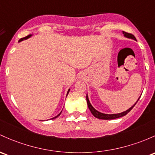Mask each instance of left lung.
Here are the masks:
<instances>
[{"mask_svg":"<svg viewBox=\"0 0 155 155\" xmlns=\"http://www.w3.org/2000/svg\"><path fill=\"white\" fill-rule=\"evenodd\" d=\"M123 34H124V37H126V38L131 39V40H135V41H136V38L135 37V36H134V35H131V34L127 33V32H124V31H123ZM140 96L139 97L138 99L137 100V101H136V102L134 104L132 105V106L130 108H129L128 110H127L126 111L122 112V113H115V114L103 113H101V112L98 111V110H96V109L93 107V105L91 104V102H90V100H89V98H88V95L87 94V96H86V99H87V103L88 107H89L90 110H91V113L93 115V116L96 117V118H97L103 119V120H112V119H115V118H120V117H123V116H124V115H127V114L129 112H130V110H132V109L134 107H135L136 103H137V101H138V100L140 99Z\"/></svg>","mask_w":155,"mask_h":155,"instance_id":"1","label":"left lung"}]
</instances>
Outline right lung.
Masks as SVG:
<instances>
[{"label": "right lung", "instance_id": "right-lung-1", "mask_svg": "<svg viewBox=\"0 0 155 155\" xmlns=\"http://www.w3.org/2000/svg\"><path fill=\"white\" fill-rule=\"evenodd\" d=\"M31 36H33V35H28V36H27V37H23V38H21V39H20V40H19V41H18V42H20L23 41V40H27V39L30 38V37H31ZM70 90H71V89H70V88H69V89H68V93H67V96H68V93H69V92H70ZM61 113H62V111H61V112H60V113H59L58 114V115H57V116L54 117V118H51V119H54V118H57V117H58V116H59V115H60V114H61Z\"/></svg>", "mask_w": 155, "mask_h": 155}]
</instances>
